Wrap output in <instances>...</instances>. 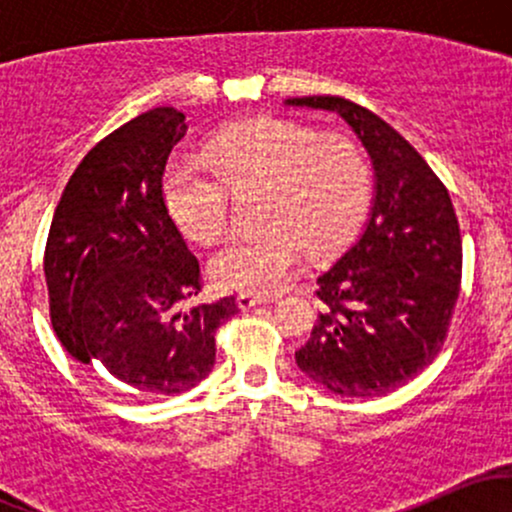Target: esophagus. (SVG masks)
Here are the masks:
<instances>
[{
    "label": "esophagus",
    "mask_w": 512,
    "mask_h": 512,
    "mask_svg": "<svg viewBox=\"0 0 512 512\" xmlns=\"http://www.w3.org/2000/svg\"><path fill=\"white\" fill-rule=\"evenodd\" d=\"M236 301H238V305L243 310H250V308H255V305H262V303H267L269 298H264V296H255V293H245V291H240L238 296H236Z\"/></svg>",
    "instance_id": "esophagus-1"
}]
</instances>
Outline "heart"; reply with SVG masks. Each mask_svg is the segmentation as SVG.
Segmentation results:
<instances>
[{
	"label": "heart",
	"mask_w": 512,
	"mask_h": 512,
	"mask_svg": "<svg viewBox=\"0 0 512 512\" xmlns=\"http://www.w3.org/2000/svg\"><path fill=\"white\" fill-rule=\"evenodd\" d=\"M161 187L170 219L199 243L226 228L228 189L260 190V231L223 240L209 269L226 289L269 296L293 279L305 250L325 255L354 233L368 204L370 173L349 139H317L313 129L267 115L221 129L207 161L170 158Z\"/></svg>",
	"instance_id": "obj_1"
}]
</instances>
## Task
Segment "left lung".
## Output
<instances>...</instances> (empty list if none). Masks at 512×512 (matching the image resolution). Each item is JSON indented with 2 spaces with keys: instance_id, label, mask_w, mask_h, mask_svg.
<instances>
[{
  "instance_id": "1",
  "label": "left lung",
  "mask_w": 512,
  "mask_h": 512,
  "mask_svg": "<svg viewBox=\"0 0 512 512\" xmlns=\"http://www.w3.org/2000/svg\"><path fill=\"white\" fill-rule=\"evenodd\" d=\"M284 103L337 113L375 175L361 236L317 276L322 313L296 363L334 395L383 397L443 349L460 296V223L438 175L378 115L339 96Z\"/></svg>"
}]
</instances>
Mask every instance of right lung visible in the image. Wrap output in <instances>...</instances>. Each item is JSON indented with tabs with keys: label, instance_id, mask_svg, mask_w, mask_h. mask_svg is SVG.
Returning a JSON list of instances; mask_svg holds the SVG:
<instances>
[{
	"label": "right lung",
	"instance_id": "1",
	"mask_svg": "<svg viewBox=\"0 0 512 512\" xmlns=\"http://www.w3.org/2000/svg\"><path fill=\"white\" fill-rule=\"evenodd\" d=\"M185 132L180 110L154 108L101 139L64 187L45 248L62 346L139 399L202 383L216 330L238 313L233 296L192 303L202 272L163 204V170Z\"/></svg>",
	"mask_w": 512,
	"mask_h": 512
}]
</instances>
